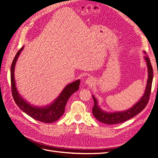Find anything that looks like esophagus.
Instances as JSON below:
<instances>
[{"mask_svg": "<svg viewBox=\"0 0 158 158\" xmlns=\"http://www.w3.org/2000/svg\"><path fill=\"white\" fill-rule=\"evenodd\" d=\"M94 80H93L92 78H87V80H85V83H87V84H94Z\"/></svg>", "mask_w": 158, "mask_h": 158, "instance_id": "1", "label": "esophagus"}]
</instances>
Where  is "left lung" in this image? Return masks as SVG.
Returning a JSON list of instances; mask_svg holds the SVG:
<instances>
[{
  "label": "left lung",
  "instance_id": "left-lung-1",
  "mask_svg": "<svg viewBox=\"0 0 158 158\" xmlns=\"http://www.w3.org/2000/svg\"><path fill=\"white\" fill-rule=\"evenodd\" d=\"M144 52L146 53V52ZM144 58L146 60L147 66L148 68V79L145 93L142 98L140 99V101L136 104H135L132 108L127 110V111L118 113L117 112L113 113H107L106 112L103 111L102 110H101V109L99 108V107L98 106L97 100L95 99V97L93 95L92 97L94 102V106L92 109V113L94 116L98 121L105 124H107V125H114V124L122 123L136 116L137 114L140 113L146 107L148 102H149L151 94L153 80V69L149 57L147 55Z\"/></svg>",
  "mask_w": 158,
  "mask_h": 158
}]
</instances>
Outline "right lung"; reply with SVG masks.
<instances>
[{
	"instance_id": "1",
	"label": "right lung",
	"mask_w": 158,
	"mask_h": 158,
	"mask_svg": "<svg viewBox=\"0 0 158 158\" xmlns=\"http://www.w3.org/2000/svg\"><path fill=\"white\" fill-rule=\"evenodd\" d=\"M23 49V47L18 51L11 65V88L14 102H15L19 108L22 109L23 112L26 113L28 115L35 119V120L45 123H53L58 120L64 114L66 104L67 103L70 95L79 89L80 81L79 80H76L75 82L66 85L63 92H61L59 98L49 106H47L45 108H40L30 106L19 95L15 85V80H14V67H15L18 57Z\"/></svg>"
}]
</instances>
